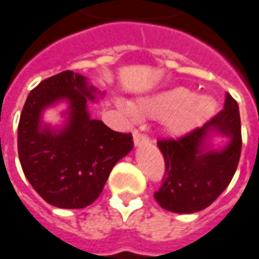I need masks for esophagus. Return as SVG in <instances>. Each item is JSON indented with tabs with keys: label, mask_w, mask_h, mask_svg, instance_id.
Wrapping results in <instances>:
<instances>
[{
	"label": "esophagus",
	"mask_w": 259,
	"mask_h": 259,
	"mask_svg": "<svg viewBox=\"0 0 259 259\" xmlns=\"http://www.w3.org/2000/svg\"><path fill=\"white\" fill-rule=\"evenodd\" d=\"M146 142H148V138L145 135L139 134L138 131L134 133V144H135V146H141V145L146 144Z\"/></svg>",
	"instance_id": "esophagus-1"
}]
</instances>
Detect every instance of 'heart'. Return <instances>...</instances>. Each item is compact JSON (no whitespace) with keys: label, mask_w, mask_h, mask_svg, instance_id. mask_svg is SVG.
Masks as SVG:
<instances>
[{"label":"heart","mask_w":259,"mask_h":259,"mask_svg":"<svg viewBox=\"0 0 259 259\" xmlns=\"http://www.w3.org/2000/svg\"><path fill=\"white\" fill-rule=\"evenodd\" d=\"M117 104L133 120L139 117L160 120L164 131L174 138L184 137L202 125L212 117L216 107L212 97L195 96L191 89L183 86L141 97L135 104L124 99H120Z\"/></svg>","instance_id":"heart-1"}]
</instances>
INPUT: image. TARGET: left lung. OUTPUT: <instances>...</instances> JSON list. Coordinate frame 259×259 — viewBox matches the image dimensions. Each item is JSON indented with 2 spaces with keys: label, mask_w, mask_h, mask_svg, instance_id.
Listing matches in <instances>:
<instances>
[{
  "label": "left lung",
  "mask_w": 259,
  "mask_h": 259,
  "mask_svg": "<svg viewBox=\"0 0 259 259\" xmlns=\"http://www.w3.org/2000/svg\"><path fill=\"white\" fill-rule=\"evenodd\" d=\"M218 135L228 144L216 150L210 139ZM164 156L166 174L155 199L174 213H194L208 208L230 184L241 153V122L237 102L226 93L225 107L202 128L180 139L157 142Z\"/></svg>",
  "instance_id": "left-lung-1"
}]
</instances>
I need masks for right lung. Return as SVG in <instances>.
I'll use <instances>...</instances> for the list:
<instances>
[{
    "label": "right lung",
    "mask_w": 259,
    "mask_h": 259,
    "mask_svg": "<svg viewBox=\"0 0 259 259\" xmlns=\"http://www.w3.org/2000/svg\"><path fill=\"white\" fill-rule=\"evenodd\" d=\"M104 93L86 76L64 71L33 89L18 126V153L23 173L40 197L53 206L80 209L102 194L114 164L133 150L131 134L115 133L93 120L89 102ZM67 104L61 127L42 122L46 108Z\"/></svg>",
    "instance_id": "obj_1"
}]
</instances>
